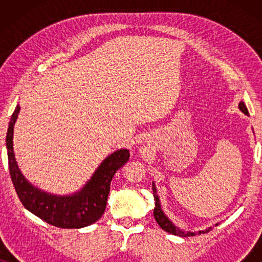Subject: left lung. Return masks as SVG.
Returning a JSON list of instances; mask_svg holds the SVG:
<instances>
[{
  "label": "left lung",
  "instance_id": "8db88e82",
  "mask_svg": "<svg viewBox=\"0 0 262 262\" xmlns=\"http://www.w3.org/2000/svg\"><path fill=\"white\" fill-rule=\"evenodd\" d=\"M238 107H239V110H241L243 113L248 114V110H247L245 102H242V101L239 102ZM152 193H154V199H155V209H154V217H155L157 224H159L160 227L162 228L164 231L169 232V234L178 235V236H182V237H186V236H191V235L193 236V235H194V234H193V232H185V231H181L180 229L175 228L174 224L171 223V222H170L169 220H168V218L166 217V214L163 213V211L161 210L159 195L156 194V188H155V186H154V184H152ZM216 225H218V224H216ZM210 230H211V228L206 229L205 232H209ZM200 232H203V231H199V234H200Z\"/></svg>",
  "mask_w": 262,
  "mask_h": 262
}]
</instances>
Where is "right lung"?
I'll list each match as a JSON object with an SVG mask.
<instances>
[{"label":"right lung","mask_w":262,"mask_h":262,"mask_svg":"<svg viewBox=\"0 0 262 262\" xmlns=\"http://www.w3.org/2000/svg\"><path fill=\"white\" fill-rule=\"evenodd\" d=\"M19 112L20 106L17 105L10 118L6 145L10 178L20 202L35 216L57 228L78 229L95 223L105 212L114 174L128 161V150H117L105 159L80 192L66 196L49 194L32 186L17 167L13 150V131Z\"/></svg>","instance_id":"add662e5"}]
</instances>
